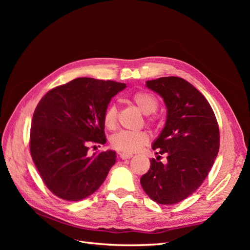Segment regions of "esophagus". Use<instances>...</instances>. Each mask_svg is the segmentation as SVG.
I'll return each mask as SVG.
<instances>
[{"mask_svg":"<svg viewBox=\"0 0 250 250\" xmlns=\"http://www.w3.org/2000/svg\"><path fill=\"white\" fill-rule=\"evenodd\" d=\"M119 155L122 160H128V158L132 157V154H126V153H119Z\"/></svg>","mask_w":250,"mask_h":250,"instance_id":"1","label":"esophagus"}]
</instances>
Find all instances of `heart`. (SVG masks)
Returning a JSON list of instances; mask_svg holds the SVG:
<instances>
[{"instance_id": "heart-1", "label": "heart", "mask_w": 250, "mask_h": 250, "mask_svg": "<svg viewBox=\"0 0 250 250\" xmlns=\"http://www.w3.org/2000/svg\"><path fill=\"white\" fill-rule=\"evenodd\" d=\"M132 103L144 115L149 116L156 111L158 103L155 98L146 92H138L131 97ZM118 110L116 105L110 104L103 116V122L107 129H115L117 126ZM149 119V122H151ZM148 134L145 131H119L110 139L111 146L119 152L132 154L139 151L148 142Z\"/></svg>"}]
</instances>
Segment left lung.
Here are the masks:
<instances>
[{
	"label": "left lung",
	"instance_id": "8db88e82",
	"mask_svg": "<svg viewBox=\"0 0 250 250\" xmlns=\"http://www.w3.org/2000/svg\"><path fill=\"white\" fill-rule=\"evenodd\" d=\"M167 107L162 132L152 144L156 154H167V164L152 158L141 177L143 190L160 204H175L201 186L218 155L220 137L209 103L190 82L179 77L146 81Z\"/></svg>",
	"mask_w": 250,
	"mask_h": 250
}]
</instances>
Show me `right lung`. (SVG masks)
Masks as SVG:
<instances>
[{
	"label": "right lung",
	"instance_id": "right-lung-1",
	"mask_svg": "<svg viewBox=\"0 0 250 250\" xmlns=\"http://www.w3.org/2000/svg\"><path fill=\"white\" fill-rule=\"evenodd\" d=\"M125 83L76 78L51 89L33 113L30 151L49 190L59 198L79 201L95 193L116 163L107 150L87 155L89 143H106L104 112Z\"/></svg>",
	"mask_w": 250,
	"mask_h": 250
}]
</instances>
